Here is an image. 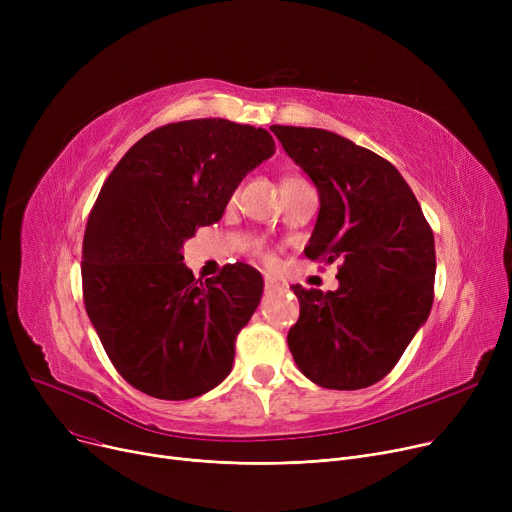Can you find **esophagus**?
<instances>
[{
    "label": "esophagus",
    "instance_id": "1",
    "mask_svg": "<svg viewBox=\"0 0 512 512\" xmlns=\"http://www.w3.org/2000/svg\"><path fill=\"white\" fill-rule=\"evenodd\" d=\"M263 286H265V292H280V290H286V284L284 282H278L270 276H265L263 280Z\"/></svg>",
    "mask_w": 512,
    "mask_h": 512
}]
</instances>
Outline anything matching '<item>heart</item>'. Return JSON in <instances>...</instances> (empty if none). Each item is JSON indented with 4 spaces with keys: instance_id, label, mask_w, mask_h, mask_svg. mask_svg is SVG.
Here are the masks:
<instances>
[{
    "instance_id": "1",
    "label": "heart",
    "mask_w": 512,
    "mask_h": 512,
    "mask_svg": "<svg viewBox=\"0 0 512 512\" xmlns=\"http://www.w3.org/2000/svg\"><path fill=\"white\" fill-rule=\"evenodd\" d=\"M290 178H294V176H288V178H284L282 182H286V180H290ZM257 255H259V257H261L263 261H267V263H270V261H272V255H270V253H267L265 249H261V247L257 249Z\"/></svg>"
}]
</instances>
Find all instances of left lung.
<instances>
[{
	"mask_svg": "<svg viewBox=\"0 0 512 512\" xmlns=\"http://www.w3.org/2000/svg\"><path fill=\"white\" fill-rule=\"evenodd\" d=\"M319 191L305 255L340 261L338 290L292 286L290 353L317 386L361 390L394 369L434 303V232L388 159L321 128L272 126Z\"/></svg>",
	"mask_w": 512,
	"mask_h": 512,
	"instance_id": "1",
	"label": "left lung"
}]
</instances>
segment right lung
I'll list each match as a JSON object with an SVG mask.
<instances>
[{
    "label": "right lung",
    "instance_id": "add662e5",
    "mask_svg": "<svg viewBox=\"0 0 512 512\" xmlns=\"http://www.w3.org/2000/svg\"><path fill=\"white\" fill-rule=\"evenodd\" d=\"M276 143L224 118L159 126L103 182L83 240V299L107 357L137 390L188 400L232 369L263 280L247 263L195 280L182 242L222 218L240 180Z\"/></svg>",
    "mask_w": 512,
    "mask_h": 512
}]
</instances>
